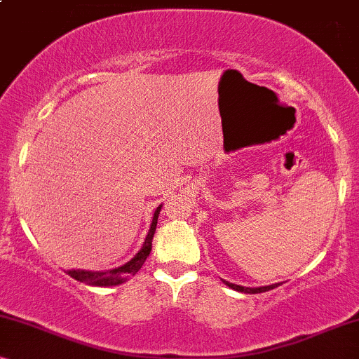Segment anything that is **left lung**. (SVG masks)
Wrapping results in <instances>:
<instances>
[{"label": "left lung", "instance_id": "left-lung-1", "mask_svg": "<svg viewBox=\"0 0 359 359\" xmlns=\"http://www.w3.org/2000/svg\"><path fill=\"white\" fill-rule=\"evenodd\" d=\"M224 283H225V286L232 287V289H235V291L247 292V294L266 292V291H269V289H274V287H278V286H279V283H276V284H271V286H263V287H243V286H238V284H232V283H229V281H224Z\"/></svg>", "mask_w": 359, "mask_h": 359}]
</instances>
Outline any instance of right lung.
Returning a JSON list of instances; mask_svg holds the SVG:
<instances>
[{
  "label": "right lung",
  "instance_id": "add662e5",
  "mask_svg": "<svg viewBox=\"0 0 359 359\" xmlns=\"http://www.w3.org/2000/svg\"><path fill=\"white\" fill-rule=\"evenodd\" d=\"M161 210V205H158L154 214V219H151V225L149 233H147L145 242L139 250V253L135 255L130 262L122 264L119 268L106 269V271H86V269H68V274L76 281L90 284V286H119V284L129 281V279L134 276V274L142 268V264L145 263L147 257H149L151 252V240H154L155 229H156V220H158V214Z\"/></svg>",
  "mask_w": 359,
  "mask_h": 359
}]
</instances>
